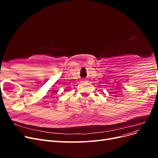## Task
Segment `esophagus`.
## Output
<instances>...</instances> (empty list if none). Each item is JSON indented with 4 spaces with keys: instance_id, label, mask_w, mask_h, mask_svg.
<instances>
[{
    "instance_id": "1",
    "label": "esophagus",
    "mask_w": 158,
    "mask_h": 158,
    "mask_svg": "<svg viewBox=\"0 0 158 158\" xmlns=\"http://www.w3.org/2000/svg\"><path fill=\"white\" fill-rule=\"evenodd\" d=\"M82 82H87V80H84L82 81Z\"/></svg>"
}]
</instances>
